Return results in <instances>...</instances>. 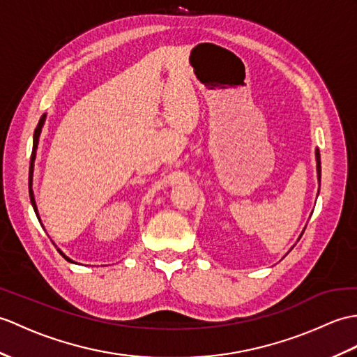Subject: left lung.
Returning a JSON list of instances; mask_svg holds the SVG:
<instances>
[{
    "label": "left lung",
    "mask_w": 357,
    "mask_h": 357,
    "mask_svg": "<svg viewBox=\"0 0 357 357\" xmlns=\"http://www.w3.org/2000/svg\"><path fill=\"white\" fill-rule=\"evenodd\" d=\"M314 158H317V175H318V184H321V156H319V149H318V147L314 149ZM318 193H319V190H318ZM303 233H304V229H303ZM303 233H301V236H303ZM301 236L298 237V240L301 238Z\"/></svg>",
    "instance_id": "8db88e82"
}]
</instances>
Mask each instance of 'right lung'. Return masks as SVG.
<instances>
[{
    "label": "right lung",
    "mask_w": 357,
    "mask_h": 357,
    "mask_svg": "<svg viewBox=\"0 0 357 357\" xmlns=\"http://www.w3.org/2000/svg\"><path fill=\"white\" fill-rule=\"evenodd\" d=\"M45 119H47V114H43V117L39 119V123H38V126H36V129H35V134H33V151H31L30 170H29V193H30V202H31L33 210H35V213H36V216H38L39 222H40V218H39V214H38V206H36V201H35V193H33V188H31V187H33V170H35V160H36V151H38V144H39V137H40V132H43ZM57 251H59V254L63 257V259H65L66 261L76 263V261H73V260L70 259V257H66V255L59 250V248H57Z\"/></svg>",
    "instance_id": "1"
}]
</instances>
